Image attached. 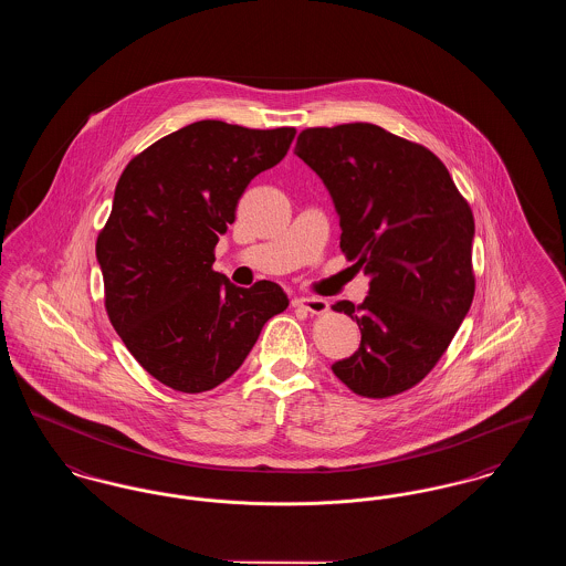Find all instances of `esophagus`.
<instances>
[{
    "label": "esophagus",
    "instance_id": "34e87169",
    "mask_svg": "<svg viewBox=\"0 0 566 566\" xmlns=\"http://www.w3.org/2000/svg\"><path fill=\"white\" fill-rule=\"evenodd\" d=\"M293 305L310 312V314H326L328 312V303L318 296H296Z\"/></svg>",
    "mask_w": 566,
    "mask_h": 566
}]
</instances>
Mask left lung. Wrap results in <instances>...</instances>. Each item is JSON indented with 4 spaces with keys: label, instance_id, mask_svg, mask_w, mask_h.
Listing matches in <instances>:
<instances>
[{
    "label": "left lung",
    "instance_id": "8db88e82",
    "mask_svg": "<svg viewBox=\"0 0 566 566\" xmlns=\"http://www.w3.org/2000/svg\"><path fill=\"white\" fill-rule=\"evenodd\" d=\"M295 155L331 192L342 252L365 271L360 305L337 301L360 346L331 369L352 392L386 399L429 376L475 295L473 212L429 148L371 123L312 127Z\"/></svg>",
    "mask_w": 566,
    "mask_h": 566
}]
</instances>
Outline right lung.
I'll return each mask as SVG.
<instances>
[{"label": "right lung", "instance_id": "obj_1", "mask_svg": "<svg viewBox=\"0 0 566 566\" xmlns=\"http://www.w3.org/2000/svg\"><path fill=\"white\" fill-rule=\"evenodd\" d=\"M295 134L199 120L148 146L118 178L95 245L106 312L135 360L174 390L206 392L233 376L289 307L275 282L240 289L212 265L243 190L286 157Z\"/></svg>", "mask_w": 566, "mask_h": 566}]
</instances>
